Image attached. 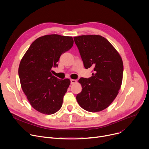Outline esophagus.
<instances>
[{"instance_id":"1","label":"esophagus","mask_w":149,"mask_h":149,"mask_svg":"<svg viewBox=\"0 0 149 149\" xmlns=\"http://www.w3.org/2000/svg\"><path fill=\"white\" fill-rule=\"evenodd\" d=\"M76 82H77V80H76V79H71V84H75V83H76Z\"/></svg>"}]
</instances>
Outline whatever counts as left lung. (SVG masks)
Listing matches in <instances>:
<instances>
[{
    "mask_svg": "<svg viewBox=\"0 0 149 149\" xmlns=\"http://www.w3.org/2000/svg\"><path fill=\"white\" fill-rule=\"evenodd\" d=\"M74 39L85 68H94L92 77L78 81L82 89L77 95V102L88 111H102L111 104L121 87V58L109 41L100 35H82Z\"/></svg>",
    "mask_w": 149,
    "mask_h": 149,
    "instance_id": "obj_1",
    "label": "left lung"
}]
</instances>
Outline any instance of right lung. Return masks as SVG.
I'll use <instances>...</instances> for the list:
<instances>
[{
  "label": "right lung",
  "mask_w": 149,
  "mask_h": 149,
  "mask_svg": "<svg viewBox=\"0 0 149 149\" xmlns=\"http://www.w3.org/2000/svg\"><path fill=\"white\" fill-rule=\"evenodd\" d=\"M73 44L71 36L54 34L39 37L32 42L20 62L21 87L32 107L41 113L52 114L62 107L70 80L58 79L51 71L58 67L61 55Z\"/></svg>",
  "instance_id": "add662e5"
}]
</instances>
